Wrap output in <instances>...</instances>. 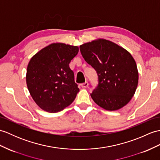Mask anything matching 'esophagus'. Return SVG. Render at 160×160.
<instances>
[{
    "mask_svg": "<svg viewBox=\"0 0 160 160\" xmlns=\"http://www.w3.org/2000/svg\"><path fill=\"white\" fill-rule=\"evenodd\" d=\"M88 86V83L87 82H85L81 84V87L82 88H87Z\"/></svg>",
    "mask_w": 160,
    "mask_h": 160,
    "instance_id": "esophagus-1",
    "label": "esophagus"
}]
</instances>
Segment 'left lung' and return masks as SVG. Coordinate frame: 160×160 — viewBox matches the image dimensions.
Returning <instances> with one entry per match:
<instances>
[{
  "label": "left lung",
  "mask_w": 160,
  "mask_h": 160,
  "mask_svg": "<svg viewBox=\"0 0 160 160\" xmlns=\"http://www.w3.org/2000/svg\"><path fill=\"white\" fill-rule=\"evenodd\" d=\"M84 60L97 72L98 85L91 94L95 103L106 110H117L127 105L138 83L134 59L115 43L98 39L80 46Z\"/></svg>",
  "instance_id": "8db88e82"
}]
</instances>
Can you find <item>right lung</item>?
I'll return each instance as SVG.
<instances>
[{
    "instance_id": "add662e5",
    "label": "right lung",
    "mask_w": 160,
    "mask_h": 160,
    "mask_svg": "<svg viewBox=\"0 0 160 160\" xmlns=\"http://www.w3.org/2000/svg\"><path fill=\"white\" fill-rule=\"evenodd\" d=\"M78 51V46L53 43L31 58L26 80L30 94L41 109L58 112L75 99L80 90L69 64Z\"/></svg>"
}]
</instances>
